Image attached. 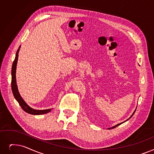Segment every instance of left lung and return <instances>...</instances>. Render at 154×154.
Instances as JSON below:
<instances>
[{
  "mask_svg": "<svg viewBox=\"0 0 154 154\" xmlns=\"http://www.w3.org/2000/svg\"><path fill=\"white\" fill-rule=\"evenodd\" d=\"M135 112H133V115H131V117H130V118H131V117H132V116H133V115H134V113H135ZM130 118H129V119H130ZM128 119H127V120H128ZM122 123H119V124H118V125H116V126H112V127H111V128H109V130H110V129H112V128H116V126H119V125H121V124H122Z\"/></svg>",
  "mask_w": 154,
  "mask_h": 154,
  "instance_id": "left-lung-1",
  "label": "left lung"
}]
</instances>
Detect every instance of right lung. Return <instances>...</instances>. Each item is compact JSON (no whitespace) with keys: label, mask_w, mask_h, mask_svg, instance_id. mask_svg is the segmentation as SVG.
Returning <instances> with one entry per match:
<instances>
[{"label":"right lung","mask_w":154,"mask_h":154,"mask_svg":"<svg viewBox=\"0 0 154 154\" xmlns=\"http://www.w3.org/2000/svg\"><path fill=\"white\" fill-rule=\"evenodd\" d=\"M19 46L17 52L16 54V57L14 60V62L12 63V71H11V74H12V81H11V88L12 91L13 95H14L15 99H16V101L18 102L19 105L21 106L22 109L26 112L29 113V114L33 115H43L46 114V113L49 112L51 109H45V110H36L31 108V107H29L27 104L25 103V101L23 99L21 96H20L18 89H17V87L16 84V65H17V58H18V53L20 49Z\"/></svg>","instance_id":"right-lung-1"}]
</instances>
